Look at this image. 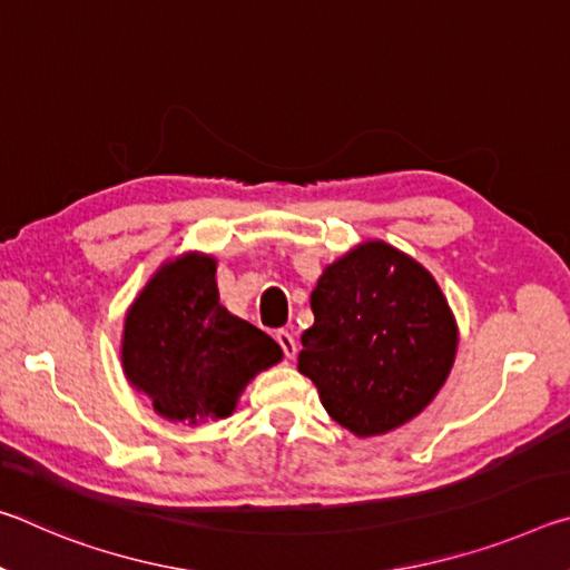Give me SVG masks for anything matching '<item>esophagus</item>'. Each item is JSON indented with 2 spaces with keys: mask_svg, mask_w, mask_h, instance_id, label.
<instances>
[{
  "mask_svg": "<svg viewBox=\"0 0 570 570\" xmlns=\"http://www.w3.org/2000/svg\"><path fill=\"white\" fill-rule=\"evenodd\" d=\"M274 340L278 342V346H282V352L288 356V360H292V356L296 354V340H294V334L286 332V330H278V332L274 334Z\"/></svg>",
  "mask_w": 570,
  "mask_h": 570,
  "instance_id": "34e87169",
  "label": "esophagus"
}]
</instances>
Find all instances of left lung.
<instances>
[{
    "instance_id": "obj_1",
    "label": "left lung",
    "mask_w": 570,
    "mask_h": 570,
    "mask_svg": "<svg viewBox=\"0 0 570 570\" xmlns=\"http://www.w3.org/2000/svg\"><path fill=\"white\" fill-rule=\"evenodd\" d=\"M312 312L298 372L332 420L360 438L420 414L455 360L458 326L435 278L382 240L326 266Z\"/></svg>"
}]
</instances>
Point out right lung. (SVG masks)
<instances>
[{"mask_svg": "<svg viewBox=\"0 0 570 570\" xmlns=\"http://www.w3.org/2000/svg\"><path fill=\"white\" fill-rule=\"evenodd\" d=\"M216 262L186 256L150 278L125 320L122 364L163 417H226L256 372L282 360V346L218 302Z\"/></svg>", "mask_w": 570, "mask_h": 570, "instance_id": "right-lung-1", "label": "right lung"}]
</instances>
